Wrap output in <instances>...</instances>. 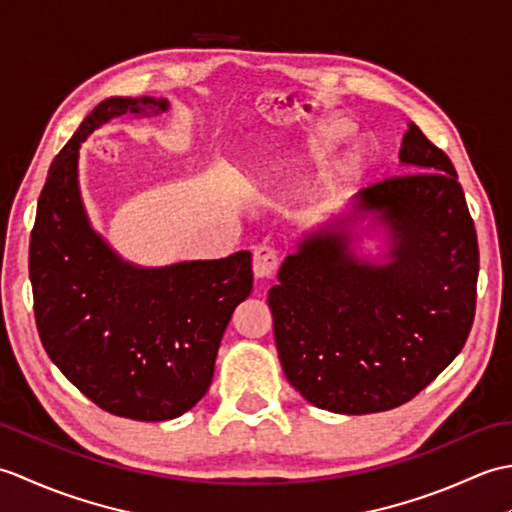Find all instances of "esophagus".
<instances>
[{"label":"esophagus","instance_id":"esophagus-1","mask_svg":"<svg viewBox=\"0 0 512 512\" xmlns=\"http://www.w3.org/2000/svg\"><path fill=\"white\" fill-rule=\"evenodd\" d=\"M277 268H279V257L275 253V248L257 246L253 250V275L257 281L273 279Z\"/></svg>","mask_w":512,"mask_h":512}]
</instances>
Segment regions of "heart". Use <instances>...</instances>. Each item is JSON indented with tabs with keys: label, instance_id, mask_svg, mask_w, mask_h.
<instances>
[{
	"label": "heart",
	"instance_id": "heart-1",
	"mask_svg": "<svg viewBox=\"0 0 512 512\" xmlns=\"http://www.w3.org/2000/svg\"><path fill=\"white\" fill-rule=\"evenodd\" d=\"M350 134H352V127L345 121H339V118L328 121L321 129H317V132H312L308 136L306 158L310 162H317V165H325V162L332 158L334 151L341 147V143H345V140L350 138ZM358 169H361V158L352 156L339 167V176L352 178Z\"/></svg>",
	"mask_w": 512,
	"mask_h": 512
}]
</instances>
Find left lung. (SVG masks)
I'll return each mask as SVG.
<instances>
[{
    "label": "left lung",
    "instance_id": "obj_1",
    "mask_svg": "<svg viewBox=\"0 0 512 512\" xmlns=\"http://www.w3.org/2000/svg\"><path fill=\"white\" fill-rule=\"evenodd\" d=\"M405 176L363 189L356 211L394 231L385 264L343 226L301 239L268 292L281 367L314 407L347 416L405 405L469 339L480 248L453 162L409 123Z\"/></svg>",
    "mask_w": 512,
    "mask_h": 512
}]
</instances>
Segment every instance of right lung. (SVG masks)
<instances>
[{
	"label": "right lung",
	"instance_id": "1",
	"mask_svg": "<svg viewBox=\"0 0 512 512\" xmlns=\"http://www.w3.org/2000/svg\"><path fill=\"white\" fill-rule=\"evenodd\" d=\"M165 99H107L52 160L30 233L35 321L50 361L94 405L121 418L182 416L213 380L217 347L233 310L253 290L250 253L211 262L138 268L96 235L76 165L96 127Z\"/></svg>",
	"mask_w": 512,
	"mask_h": 512
}]
</instances>
